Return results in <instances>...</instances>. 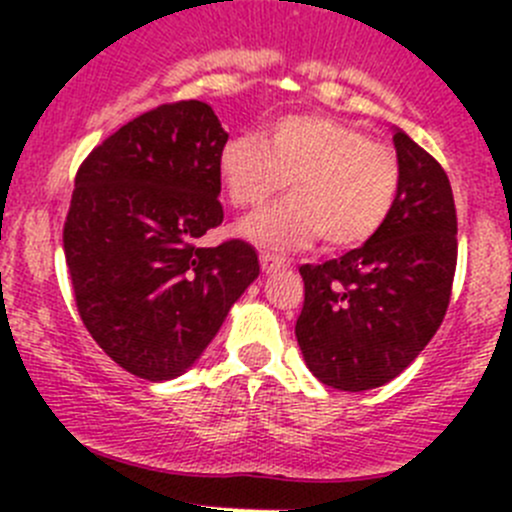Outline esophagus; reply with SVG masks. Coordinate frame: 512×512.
Listing matches in <instances>:
<instances>
[{
  "label": "esophagus",
  "mask_w": 512,
  "mask_h": 512,
  "mask_svg": "<svg viewBox=\"0 0 512 512\" xmlns=\"http://www.w3.org/2000/svg\"><path fill=\"white\" fill-rule=\"evenodd\" d=\"M260 265H262V272H267V275H272V272L277 270H285V262L277 260V257L272 255H260Z\"/></svg>",
  "instance_id": "esophagus-1"
}]
</instances>
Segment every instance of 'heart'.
I'll return each mask as SVG.
<instances>
[{"label": "heart", "instance_id": "obj_1", "mask_svg": "<svg viewBox=\"0 0 512 512\" xmlns=\"http://www.w3.org/2000/svg\"><path fill=\"white\" fill-rule=\"evenodd\" d=\"M220 175L237 208H257L280 190L292 198L250 215L240 232L270 252H297L319 235L334 250L369 242L394 208L399 158L359 128L327 116H287L270 141L237 136L220 151Z\"/></svg>", "mask_w": 512, "mask_h": 512}]
</instances>
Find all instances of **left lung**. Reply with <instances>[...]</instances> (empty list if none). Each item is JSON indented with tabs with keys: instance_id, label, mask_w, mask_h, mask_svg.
Listing matches in <instances>:
<instances>
[{
	"instance_id": "obj_1",
	"label": "left lung",
	"mask_w": 512,
	"mask_h": 512,
	"mask_svg": "<svg viewBox=\"0 0 512 512\" xmlns=\"http://www.w3.org/2000/svg\"><path fill=\"white\" fill-rule=\"evenodd\" d=\"M399 190L381 230L324 265H302L297 344L309 371L339 391L389 384L446 317L458 223L446 170L394 126Z\"/></svg>"
}]
</instances>
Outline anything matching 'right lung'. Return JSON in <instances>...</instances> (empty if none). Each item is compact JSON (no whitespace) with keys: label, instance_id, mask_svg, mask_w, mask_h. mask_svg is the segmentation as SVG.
Segmentation results:
<instances>
[{"label":"right lung","instance_id":"obj_1","mask_svg":"<svg viewBox=\"0 0 512 512\" xmlns=\"http://www.w3.org/2000/svg\"><path fill=\"white\" fill-rule=\"evenodd\" d=\"M225 143L208 103H163L108 136L76 173L64 225L76 307L133 376L185 374L260 275L247 242L198 245L223 223Z\"/></svg>","mask_w":512,"mask_h":512}]
</instances>
